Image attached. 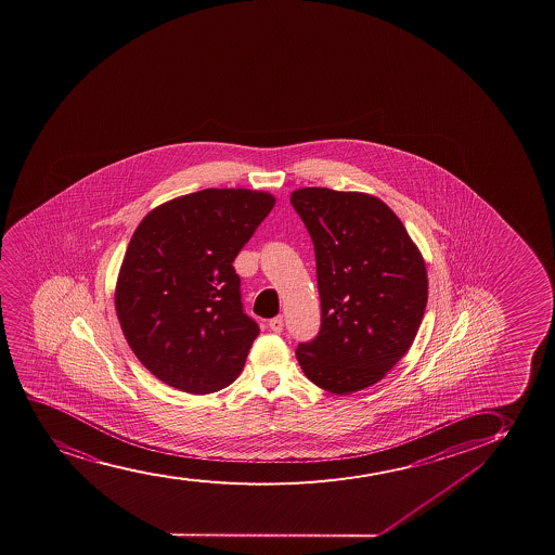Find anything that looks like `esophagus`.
Returning <instances> with one entry per match:
<instances>
[{
  "label": "esophagus",
  "instance_id": "obj_1",
  "mask_svg": "<svg viewBox=\"0 0 555 555\" xmlns=\"http://www.w3.org/2000/svg\"><path fill=\"white\" fill-rule=\"evenodd\" d=\"M268 326H270V330L274 332V334H281L283 332V317H275V319H272V321L268 322Z\"/></svg>",
  "mask_w": 555,
  "mask_h": 555
}]
</instances>
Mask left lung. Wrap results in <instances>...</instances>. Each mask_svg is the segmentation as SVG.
<instances>
[{"label": "left lung", "mask_w": 555, "mask_h": 555, "mask_svg": "<svg viewBox=\"0 0 555 555\" xmlns=\"http://www.w3.org/2000/svg\"><path fill=\"white\" fill-rule=\"evenodd\" d=\"M291 203L313 241L322 311L319 334L296 358L314 386L354 393L412 347L427 308L425 261L378 197L301 188Z\"/></svg>", "instance_id": "8db88e82"}]
</instances>
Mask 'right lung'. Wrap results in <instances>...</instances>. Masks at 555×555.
I'll use <instances>...</instances> for the list:
<instances>
[{
  "label": "right lung",
  "mask_w": 555,
  "mask_h": 555,
  "mask_svg": "<svg viewBox=\"0 0 555 555\" xmlns=\"http://www.w3.org/2000/svg\"><path fill=\"white\" fill-rule=\"evenodd\" d=\"M274 205L267 192L208 188L141 220L120 264L115 311L158 380L207 395L241 374L259 324L244 313L233 262Z\"/></svg>",
  "instance_id": "add662e5"
}]
</instances>
